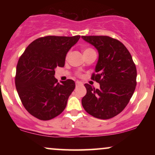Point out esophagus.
Wrapping results in <instances>:
<instances>
[{
    "mask_svg": "<svg viewBox=\"0 0 155 155\" xmlns=\"http://www.w3.org/2000/svg\"><path fill=\"white\" fill-rule=\"evenodd\" d=\"M76 86H78V85H82L83 84L81 82V81H76Z\"/></svg>",
    "mask_w": 155,
    "mask_h": 155,
    "instance_id": "obj_1",
    "label": "esophagus"
}]
</instances>
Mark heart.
<instances>
[{
	"label": "heart",
	"instance_id": "1",
	"mask_svg": "<svg viewBox=\"0 0 155 155\" xmlns=\"http://www.w3.org/2000/svg\"><path fill=\"white\" fill-rule=\"evenodd\" d=\"M94 51V50L93 49H90V48H87V49H85L84 50V53H87V52H90V51Z\"/></svg>",
	"mask_w": 155,
	"mask_h": 155
}]
</instances>
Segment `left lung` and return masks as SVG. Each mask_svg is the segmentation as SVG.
<instances>
[{
    "label": "left lung",
    "mask_w": 155,
    "mask_h": 155,
    "mask_svg": "<svg viewBox=\"0 0 155 155\" xmlns=\"http://www.w3.org/2000/svg\"><path fill=\"white\" fill-rule=\"evenodd\" d=\"M93 45L99 57L91 79L100 84L95 89L85 84L81 100L89 114L101 120L117 116L126 107L136 86V67L130 53L120 41L106 35L81 36Z\"/></svg>",
    "instance_id": "8db88e82"
}]
</instances>
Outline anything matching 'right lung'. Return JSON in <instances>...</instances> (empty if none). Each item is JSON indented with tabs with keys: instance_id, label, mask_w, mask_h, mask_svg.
Wrapping results in <instances>:
<instances>
[{
	"instance_id": "right-lung-1",
	"label": "right lung",
	"mask_w": 155,
	"mask_h": 155,
	"mask_svg": "<svg viewBox=\"0 0 155 155\" xmlns=\"http://www.w3.org/2000/svg\"><path fill=\"white\" fill-rule=\"evenodd\" d=\"M80 35H48L35 39L26 48L17 65L15 85L25 109L37 119L49 120L60 114L75 88L67 79L54 78V69L65 65L68 51Z\"/></svg>"
}]
</instances>
